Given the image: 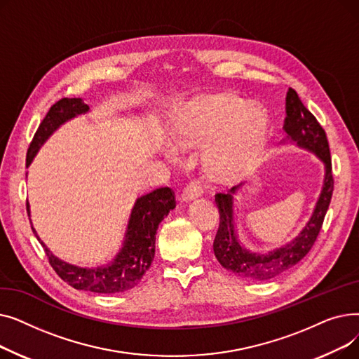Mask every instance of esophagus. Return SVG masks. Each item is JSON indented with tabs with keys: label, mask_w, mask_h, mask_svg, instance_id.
Here are the masks:
<instances>
[{
	"label": "esophagus",
	"mask_w": 359,
	"mask_h": 359,
	"mask_svg": "<svg viewBox=\"0 0 359 359\" xmlns=\"http://www.w3.org/2000/svg\"><path fill=\"white\" fill-rule=\"evenodd\" d=\"M201 195H202L201 187H199L198 184H195V183H189V184L184 186V189L182 191L179 199H180L182 202H192V201H195L196 198H199Z\"/></svg>",
	"instance_id": "obj_1"
}]
</instances>
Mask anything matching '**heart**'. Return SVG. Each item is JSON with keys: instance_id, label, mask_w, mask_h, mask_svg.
<instances>
[{"instance_id": "heart-1", "label": "heart", "mask_w": 359, "mask_h": 359, "mask_svg": "<svg viewBox=\"0 0 359 359\" xmlns=\"http://www.w3.org/2000/svg\"><path fill=\"white\" fill-rule=\"evenodd\" d=\"M172 142L182 149L202 148V167L210 180L234 184L256 172L271 140V119L260 107H246L229 91L203 94L180 103L168 123ZM176 157V149L164 145Z\"/></svg>"}]
</instances>
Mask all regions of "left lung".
I'll use <instances>...</instances> for the list:
<instances>
[{"label":"left lung","mask_w":359,"mask_h":359,"mask_svg":"<svg viewBox=\"0 0 359 359\" xmlns=\"http://www.w3.org/2000/svg\"><path fill=\"white\" fill-rule=\"evenodd\" d=\"M285 111L287 116L284 121V130L288 135L287 138L295 141L299 147L313 151L326 164L323 191L306 229L285 248L262 256L250 253L240 246L234 234L233 194H236L237 187H233L229 194L215 195V203L219 212V227L214 240V253L225 269L253 280L272 279L290 271L307 256L323 227V221L333 195L334 179L326 130L299 100L297 91L291 87L287 91Z\"/></svg>","instance_id":"left-lung-1"}]
</instances>
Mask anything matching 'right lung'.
Listing matches in <instances>:
<instances>
[{"mask_svg": "<svg viewBox=\"0 0 359 359\" xmlns=\"http://www.w3.org/2000/svg\"><path fill=\"white\" fill-rule=\"evenodd\" d=\"M87 110L88 106L81 99L64 97L52 104L39 128L34 132L27 149L26 165L32 163L37 149L41 148V145L56 128L75 115H80V113ZM175 192L170 187H160V189L141 196L135 202L129 218L125 246L116 259H113L111 263L102 268L86 269L68 265V263L56 259L42 241L41 244L45 249L49 265L53 268V271L75 290L99 294L122 292L135 287L151 266L156 252L154 243L158 224L164 217H167L170 211L175 210ZM26 208L29 212L27 202ZM33 233L36 234L34 230ZM37 240H39V237H37Z\"/></svg>", "mask_w": 359, "mask_h": 359, "instance_id": "add662e5", "label": "right lung"}]
</instances>
